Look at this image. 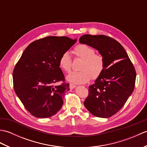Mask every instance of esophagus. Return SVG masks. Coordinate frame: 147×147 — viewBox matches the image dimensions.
<instances>
[{
  "instance_id": "obj_1",
  "label": "esophagus",
  "mask_w": 147,
  "mask_h": 147,
  "mask_svg": "<svg viewBox=\"0 0 147 147\" xmlns=\"http://www.w3.org/2000/svg\"><path fill=\"white\" fill-rule=\"evenodd\" d=\"M76 86L75 85H73V84H72V83L69 84V88H70V89H73V88H75Z\"/></svg>"
}]
</instances>
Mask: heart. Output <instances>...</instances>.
<instances>
[{"label": "heart", "mask_w": 147, "mask_h": 147, "mask_svg": "<svg viewBox=\"0 0 147 147\" xmlns=\"http://www.w3.org/2000/svg\"><path fill=\"white\" fill-rule=\"evenodd\" d=\"M77 57L83 59L80 70L73 72L67 80L74 84H84L92 78L96 80L101 75L105 67V59L100 54L95 53V49L86 44H78L74 49ZM59 65L62 70L69 73L71 70V58L67 52L62 53L59 59Z\"/></svg>", "instance_id": "obj_1"}]
</instances>
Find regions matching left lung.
<instances>
[{
  "instance_id": "8db88e82",
  "label": "left lung",
  "mask_w": 147,
  "mask_h": 147,
  "mask_svg": "<svg viewBox=\"0 0 147 147\" xmlns=\"http://www.w3.org/2000/svg\"><path fill=\"white\" fill-rule=\"evenodd\" d=\"M79 42L97 50L105 59L104 69L89 86L84 105L96 117H110L123 107L132 94L135 69L123 47L111 37L85 35Z\"/></svg>"
}]
</instances>
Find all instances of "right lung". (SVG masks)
Wrapping results in <instances>:
<instances>
[{
	"instance_id": "obj_1",
	"label": "right lung",
	"mask_w": 147,
	"mask_h": 147,
	"mask_svg": "<svg viewBox=\"0 0 147 147\" xmlns=\"http://www.w3.org/2000/svg\"><path fill=\"white\" fill-rule=\"evenodd\" d=\"M76 42L67 36H47L27 47L13 71L14 91L30 113L38 118L55 115L63 105L69 85L59 59ZM62 81L61 84H57Z\"/></svg>"
}]
</instances>
